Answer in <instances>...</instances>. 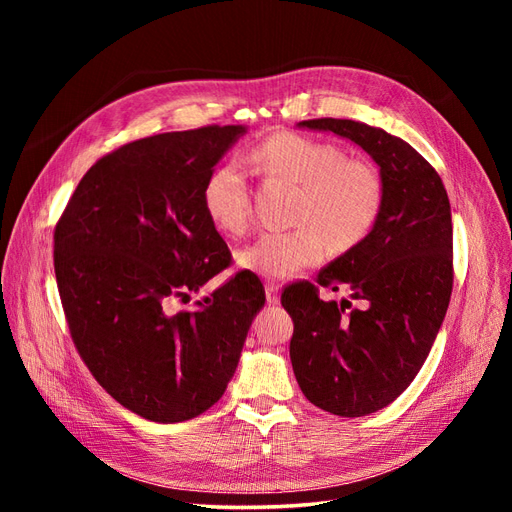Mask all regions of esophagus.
I'll return each mask as SVG.
<instances>
[{
    "mask_svg": "<svg viewBox=\"0 0 512 512\" xmlns=\"http://www.w3.org/2000/svg\"><path fill=\"white\" fill-rule=\"evenodd\" d=\"M265 294H267V303H269V305L280 303V286H277V284L269 282V284L265 286Z\"/></svg>",
    "mask_w": 512,
    "mask_h": 512,
    "instance_id": "34e87169",
    "label": "esophagus"
}]
</instances>
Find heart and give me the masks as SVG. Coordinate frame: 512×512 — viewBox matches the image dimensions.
I'll use <instances>...</instances> for the list:
<instances>
[{
    "label": "heart",
    "mask_w": 512,
    "mask_h": 512,
    "mask_svg": "<svg viewBox=\"0 0 512 512\" xmlns=\"http://www.w3.org/2000/svg\"><path fill=\"white\" fill-rule=\"evenodd\" d=\"M254 162L269 181L297 185L288 232H265L243 247L237 262L262 277H288L314 267L324 256V241L346 252L367 239L384 205L378 168L329 141L294 132L269 136L254 149ZM203 209L226 235H243L250 224L252 200L245 170L237 160L215 166L203 185Z\"/></svg>",
    "instance_id": "heart-1"
}]
</instances>
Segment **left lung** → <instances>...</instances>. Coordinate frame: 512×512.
Returning a JSON list of instances; mask_svg holds the SVG:
<instances>
[{"label":"left lung","instance_id":"8db88e82","mask_svg":"<svg viewBox=\"0 0 512 512\" xmlns=\"http://www.w3.org/2000/svg\"><path fill=\"white\" fill-rule=\"evenodd\" d=\"M299 126L350 138L376 160L384 181L374 230L316 277L318 285L346 289L349 299L322 302L312 282L282 292L303 395L324 412L365 416L408 389L436 342L453 292L451 205L436 168L401 138L352 119Z\"/></svg>","mask_w":512,"mask_h":512}]
</instances>
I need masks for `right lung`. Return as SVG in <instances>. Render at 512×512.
<instances>
[{"mask_svg": "<svg viewBox=\"0 0 512 512\" xmlns=\"http://www.w3.org/2000/svg\"><path fill=\"white\" fill-rule=\"evenodd\" d=\"M243 126L164 132L106 153L55 224L53 265L72 342L102 389L156 423H181L218 401L235 374L265 288L239 271L168 314L230 267L203 209V185Z\"/></svg>", "mask_w": 512, "mask_h": 512, "instance_id": "add662e5", "label": "right lung"}]
</instances>
